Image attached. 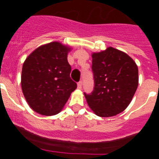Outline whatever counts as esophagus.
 I'll return each instance as SVG.
<instances>
[{
    "mask_svg": "<svg viewBox=\"0 0 159 159\" xmlns=\"http://www.w3.org/2000/svg\"><path fill=\"white\" fill-rule=\"evenodd\" d=\"M82 87V81H80V82H78V83H77V87L79 88V89H81Z\"/></svg>",
    "mask_w": 159,
    "mask_h": 159,
    "instance_id": "34e87169",
    "label": "esophagus"
}]
</instances>
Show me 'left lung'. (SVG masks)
<instances>
[{
  "label": "left lung",
  "instance_id": "left-lung-1",
  "mask_svg": "<svg viewBox=\"0 0 159 159\" xmlns=\"http://www.w3.org/2000/svg\"><path fill=\"white\" fill-rule=\"evenodd\" d=\"M94 88L84 92L87 104L101 117L120 113L130 103L139 83L137 65L126 53L114 48L92 54Z\"/></svg>",
  "mask_w": 159,
  "mask_h": 159
}]
</instances>
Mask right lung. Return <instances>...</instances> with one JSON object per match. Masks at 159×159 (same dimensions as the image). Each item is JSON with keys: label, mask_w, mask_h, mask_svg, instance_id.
<instances>
[{"label": "right lung", "mask_w": 159, "mask_h": 159, "mask_svg": "<svg viewBox=\"0 0 159 159\" xmlns=\"http://www.w3.org/2000/svg\"><path fill=\"white\" fill-rule=\"evenodd\" d=\"M66 46L52 42L36 48L22 67V92L31 108L43 116L56 115L66 104L77 83L70 77Z\"/></svg>", "instance_id": "right-lung-1"}]
</instances>
